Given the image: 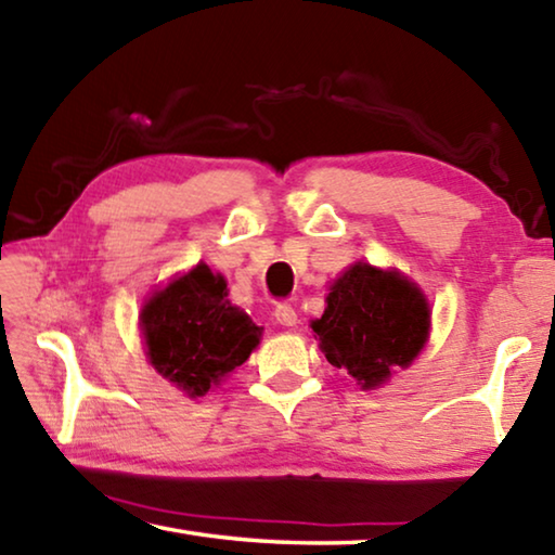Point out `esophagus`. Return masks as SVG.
Instances as JSON below:
<instances>
[{"label":"esophagus","mask_w":555,"mask_h":555,"mask_svg":"<svg viewBox=\"0 0 555 555\" xmlns=\"http://www.w3.org/2000/svg\"><path fill=\"white\" fill-rule=\"evenodd\" d=\"M274 315H276V323L286 325V327H294V325L298 323V313H296V308L291 306L288 300H281V304L276 306Z\"/></svg>","instance_id":"34e87169"}]
</instances>
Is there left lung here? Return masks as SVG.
I'll return each mask as SVG.
<instances>
[{"instance_id": "left-lung-1", "label": "left lung", "mask_w": 555, "mask_h": 555, "mask_svg": "<svg viewBox=\"0 0 555 555\" xmlns=\"http://www.w3.org/2000/svg\"><path fill=\"white\" fill-rule=\"evenodd\" d=\"M430 313L421 291L397 271L354 264L335 281L325 313L311 323L327 362L374 389L409 367L428 337Z\"/></svg>"}]
</instances>
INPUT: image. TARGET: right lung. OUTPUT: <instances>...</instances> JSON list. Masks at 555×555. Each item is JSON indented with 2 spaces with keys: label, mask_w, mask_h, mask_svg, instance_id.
<instances>
[{
  "label": "right lung",
  "mask_w": 555,
  "mask_h": 555,
  "mask_svg": "<svg viewBox=\"0 0 555 555\" xmlns=\"http://www.w3.org/2000/svg\"><path fill=\"white\" fill-rule=\"evenodd\" d=\"M142 331L149 362L188 397H205L247 360L261 337V327L228 300L224 279L205 264L149 300Z\"/></svg>",
  "instance_id": "1"
}]
</instances>
